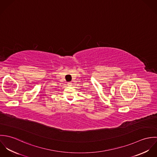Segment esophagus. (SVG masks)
Listing matches in <instances>:
<instances>
[{
  "label": "esophagus",
  "instance_id": "esophagus-1",
  "mask_svg": "<svg viewBox=\"0 0 157 157\" xmlns=\"http://www.w3.org/2000/svg\"><path fill=\"white\" fill-rule=\"evenodd\" d=\"M67 85H68L69 86H72V83H71V82H68V83H67Z\"/></svg>",
  "mask_w": 157,
  "mask_h": 157
}]
</instances>
